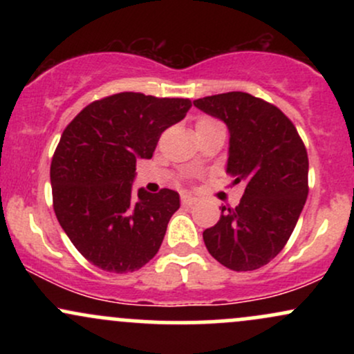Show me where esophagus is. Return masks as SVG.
Masks as SVG:
<instances>
[{"instance_id":"1","label":"esophagus","mask_w":354,"mask_h":354,"mask_svg":"<svg viewBox=\"0 0 354 354\" xmlns=\"http://www.w3.org/2000/svg\"><path fill=\"white\" fill-rule=\"evenodd\" d=\"M198 200L194 196H191V194H183L181 196V203L185 206H191V205H194V203H196Z\"/></svg>"}]
</instances>
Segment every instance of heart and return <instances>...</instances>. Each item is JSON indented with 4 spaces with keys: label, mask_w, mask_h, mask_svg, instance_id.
Instances as JSON below:
<instances>
[{
    "label": "heart",
    "mask_w": 354,
    "mask_h": 354,
    "mask_svg": "<svg viewBox=\"0 0 354 354\" xmlns=\"http://www.w3.org/2000/svg\"><path fill=\"white\" fill-rule=\"evenodd\" d=\"M201 123H214V121L209 120V118H201V120L198 121V124H201Z\"/></svg>",
    "instance_id": "b5f03b06"
}]
</instances>
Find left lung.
<instances>
[{
	"label": "left lung",
	"instance_id": "8db88e82",
	"mask_svg": "<svg viewBox=\"0 0 354 354\" xmlns=\"http://www.w3.org/2000/svg\"><path fill=\"white\" fill-rule=\"evenodd\" d=\"M228 126L226 171L243 181L236 208L221 206L219 221L203 231L209 254L233 271L268 265L293 233L308 198V153L281 109L243 91L194 100Z\"/></svg>",
	"mask_w": 354,
	"mask_h": 354
}]
</instances>
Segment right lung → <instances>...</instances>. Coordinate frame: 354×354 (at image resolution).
<instances>
[{
	"instance_id": "add662e5",
	"label": "right lung",
	"mask_w": 354,
	"mask_h": 354,
	"mask_svg": "<svg viewBox=\"0 0 354 354\" xmlns=\"http://www.w3.org/2000/svg\"><path fill=\"white\" fill-rule=\"evenodd\" d=\"M191 108L185 98L118 93L93 101L66 126L51 161L53 208L89 263L109 273L143 268L180 208L173 189L133 193L136 160H149L161 133Z\"/></svg>"
}]
</instances>
